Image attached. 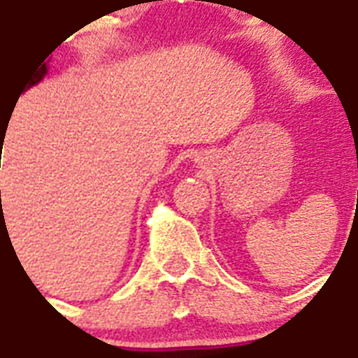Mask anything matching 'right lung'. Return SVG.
Masks as SVG:
<instances>
[{
	"label": "right lung",
	"mask_w": 358,
	"mask_h": 358,
	"mask_svg": "<svg viewBox=\"0 0 358 358\" xmlns=\"http://www.w3.org/2000/svg\"><path fill=\"white\" fill-rule=\"evenodd\" d=\"M46 73H48V71H46V65L38 66V71H35V73H33V78L29 80V84H27V90H29L31 85L38 84V82H41V80L44 78V74H46ZM24 87H26V85H24ZM22 91H24V90H22ZM1 140H3V132H1Z\"/></svg>",
	"instance_id": "right-lung-1"
}]
</instances>
